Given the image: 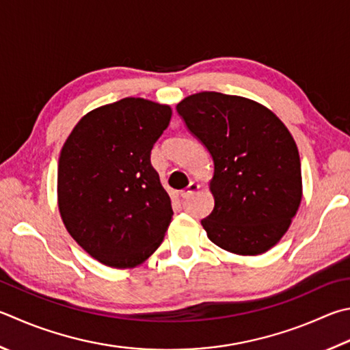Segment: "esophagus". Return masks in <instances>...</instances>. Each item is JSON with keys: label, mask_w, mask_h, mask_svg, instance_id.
Masks as SVG:
<instances>
[{"label": "esophagus", "mask_w": 350, "mask_h": 350, "mask_svg": "<svg viewBox=\"0 0 350 350\" xmlns=\"http://www.w3.org/2000/svg\"><path fill=\"white\" fill-rule=\"evenodd\" d=\"M199 188H200L199 183L191 182L185 189H183V191H180L182 199H188V197H191L194 193H197V189H199Z\"/></svg>", "instance_id": "esophagus-1"}]
</instances>
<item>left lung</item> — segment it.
<instances>
[{
    "label": "left lung",
    "mask_w": 350,
    "mask_h": 350,
    "mask_svg": "<svg viewBox=\"0 0 350 350\" xmlns=\"http://www.w3.org/2000/svg\"><path fill=\"white\" fill-rule=\"evenodd\" d=\"M214 162V208L202 220L208 239L237 256H260L289 230L303 197L294 137L268 107L217 92L176 105Z\"/></svg>",
    "instance_id": "obj_1"
}]
</instances>
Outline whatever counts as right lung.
I'll return each instance as SVG.
<instances>
[{"label": "right lung", "mask_w": 350, "mask_h": 350, "mask_svg": "<svg viewBox=\"0 0 350 350\" xmlns=\"http://www.w3.org/2000/svg\"><path fill=\"white\" fill-rule=\"evenodd\" d=\"M171 114L167 104L124 98L88 111L62 145L61 219L99 263L136 268L162 243L173 208L150 154Z\"/></svg>", "instance_id": "obj_1"}]
</instances>
